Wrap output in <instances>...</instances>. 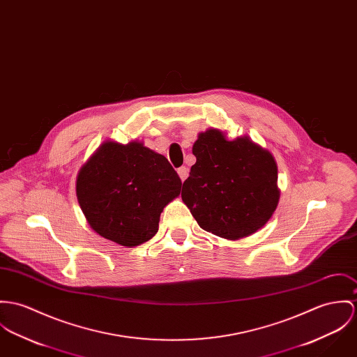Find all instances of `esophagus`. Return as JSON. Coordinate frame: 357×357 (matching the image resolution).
I'll return each instance as SVG.
<instances>
[{
	"mask_svg": "<svg viewBox=\"0 0 357 357\" xmlns=\"http://www.w3.org/2000/svg\"><path fill=\"white\" fill-rule=\"evenodd\" d=\"M177 173H178V176H180L181 181H184V180H187L190 170H188V167H185V166H181V167H178V169H177Z\"/></svg>",
	"mask_w": 357,
	"mask_h": 357,
	"instance_id": "obj_1",
	"label": "esophagus"
}]
</instances>
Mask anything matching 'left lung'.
Returning a JSON list of instances; mask_svg holds the SVG:
<instances>
[{"label":"left lung","instance_id":"8db88e82","mask_svg":"<svg viewBox=\"0 0 357 357\" xmlns=\"http://www.w3.org/2000/svg\"><path fill=\"white\" fill-rule=\"evenodd\" d=\"M196 163L181 199L199 227L227 240L247 237L271 218L280 200L277 163L248 136L227 140L224 132L199 133Z\"/></svg>","mask_w":357,"mask_h":357}]
</instances>
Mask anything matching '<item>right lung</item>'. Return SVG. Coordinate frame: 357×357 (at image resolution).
I'll list each match as a JSON object with an SVG mask.
<instances>
[{
	"label": "right lung",
	"mask_w": 357,
	"mask_h": 357,
	"mask_svg": "<svg viewBox=\"0 0 357 357\" xmlns=\"http://www.w3.org/2000/svg\"><path fill=\"white\" fill-rule=\"evenodd\" d=\"M180 190L177 172L142 142L102 143L76 180L77 202L89 225L124 247L155 236L163 208Z\"/></svg>",
	"instance_id": "add662e5"
}]
</instances>
